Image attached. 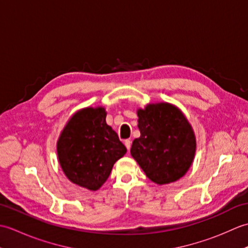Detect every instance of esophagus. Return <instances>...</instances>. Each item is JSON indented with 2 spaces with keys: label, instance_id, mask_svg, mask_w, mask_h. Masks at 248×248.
Segmentation results:
<instances>
[{
  "label": "esophagus",
  "instance_id": "esophagus-1",
  "mask_svg": "<svg viewBox=\"0 0 248 248\" xmlns=\"http://www.w3.org/2000/svg\"><path fill=\"white\" fill-rule=\"evenodd\" d=\"M131 143H132V141H131L130 140H124V145H125V147H127V149L130 151V148H131Z\"/></svg>",
  "mask_w": 248,
  "mask_h": 248
}]
</instances>
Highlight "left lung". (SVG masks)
I'll use <instances>...</instances> for the list:
<instances>
[{
	"instance_id": "8db88e82",
	"label": "left lung",
	"mask_w": 248,
	"mask_h": 248,
	"mask_svg": "<svg viewBox=\"0 0 248 248\" xmlns=\"http://www.w3.org/2000/svg\"><path fill=\"white\" fill-rule=\"evenodd\" d=\"M138 115L140 136L133 140L131 155L151 181H177L188 170L196 150L191 124L170 103L149 104Z\"/></svg>"
}]
</instances>
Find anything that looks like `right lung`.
I'll return each mask as SVG.
<instances>
[{"instance_id":"1","label":"right lung","mask_w":248,"mask_h":248,"mask_svg":"<svg viewBox=\"0 0 248 248\" xmlns=\"http://www.w3.org/2000/svg\"><path fill=\"white\" fill-rule=\"evenodd\" d=\"M103 108L78 110L68 121L57 141V155L67 178L97 191L108 180L115 162L127 148L107 124Z\"/></svg>"}]
</instances>
